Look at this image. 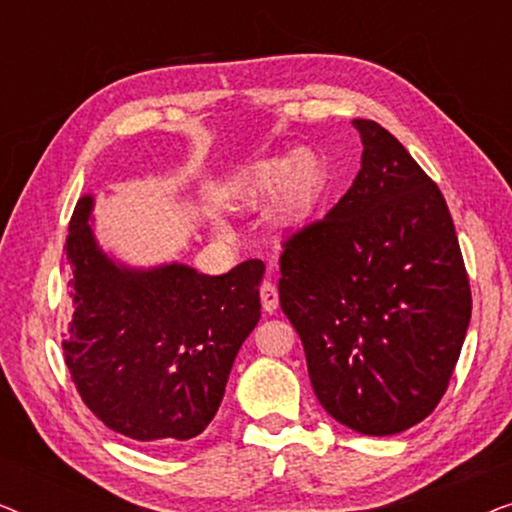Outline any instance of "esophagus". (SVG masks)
Instances as JSON below:
<instances>
[{
  "label": "esophagus",
  "instance_id": "1",
  "mask_svg": "<svg viewBox=\"0 0 512 512\" xmlns=\"http://www.w3.org/2000/svg\"><path fill=\"white\" fill-rule=\"evenodd\" d=\"M261 303H263V310L265 312H275L277 305H279V293H277V286L272 282H263L261 284Z\"/></svg>",
  "mask_w": 512,
  "mask_h": 512
}]
</instances>
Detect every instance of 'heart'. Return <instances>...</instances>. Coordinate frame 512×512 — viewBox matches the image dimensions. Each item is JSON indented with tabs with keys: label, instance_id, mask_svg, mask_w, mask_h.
<instances>
[{
	"label": "heart",
	"instance_id": "heart-1",
	"mask_svg": "<svg viewBox=\"0 0 512 512\" xmlns=\"http://www.w3.org/2000/svg\"><path fill=\"white\" fill-rule=\"evenodd\" d=\"M324 167L312 151L300 149L286 160L256 163L237 181V205L254 209L275 195V214L279 221L291 223L303 216L317 198Z\"/></svg>",
	"mask_w": 512,
	"mask_h": 512
}]
</instances>
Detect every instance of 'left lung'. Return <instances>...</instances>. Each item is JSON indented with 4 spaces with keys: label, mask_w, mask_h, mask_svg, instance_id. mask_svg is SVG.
Listing matches in <instances>:
<instances>
[{
    "label": "left lung",
    "mask_w": 512,
    "mask_h": 512,
    "mask_svg": "<svg viewBox=\"0 0 512 512\" xmlns=\"http://www.w3.org/2000/svg\"><path fill=\"white\" fill-rule=\"evenodd\" d=\"M361 170L282 242L279 305L333 419L394 436L431 415L459 361L471 284L447 202L380 123L354 118Z\"/></svg>",
    "instance_id": "left-lung-1"
}]
</instances>
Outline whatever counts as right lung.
<instances>
[{
  "instance_id": "1",
  "label": "right lung",
  "mask_w": 512,
  "mask_h": 512,
  "mask_svg": "<svg viewBox=\"0 0 512 512\" xmlns=\"http://www.w3.org/2000/svg\"><path fill=\"white\" fill-rule=\"evenodd\" d=\"M90 207L76 202L65 244L72 321L62 356L74 387L107 429L137 443L200 436L261 319L265 265L251 258L219 277L179 263L118 268L95 244Z\"/></svg>"
}]
</instances>
